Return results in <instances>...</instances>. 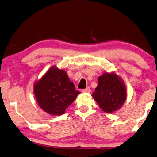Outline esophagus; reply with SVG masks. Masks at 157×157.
I'll return each mask as SVG.
<instances>
[{"label":"esophagus","mask_w":157,"mask_h":157,"mask_svg":"<svg viewBox=\"0 0 157 157\" xmlns=\"http://www.w3.org/2000/svg\"><path fill=\"white\" fill-rule=\"evenodd\" d=\"M82 91L83 93H90V88L89 87H87L85 89H83Z\"/></svg>","instance_id":"34e87169"}]
</instances>
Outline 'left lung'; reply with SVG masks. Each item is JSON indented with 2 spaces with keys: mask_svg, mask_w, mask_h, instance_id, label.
<instances>
[{
  "mask_svg": "<svg viewBox=\"0 0 157 157\" xmlns=\"http://www.w3.org/2000/svg\"><path fill=\"white\" fill-rule=\"evenodd\" d=\"M98 86L93 93L94 100L107 113L122 107L126 100V88L124 81L115 72L104 73L98 79Z\"/></svg>",
  "mask_w": 157,
  "mask_h": 157,
  "instance_id": "8db88e82",
  "label": "left lung"
}]
</instances>
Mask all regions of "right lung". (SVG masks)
I'll return each mask as SVG.
<instances>
[{
    "instance_id": "1",
    "label": "right lung",
    "mask_w": 157,
    "mask_h": 157,
    "mask_svg": "<svg viewBox=\"0 0 157 157\" xmlns=\"http://www.w3.org/2000/svg\"><path fill=\"white\" fill-rule=\"evenodd\" d=\"M33 93L39 107L52 116L63 114L80 94L65 71L55 66L34 83Z\"/></svg>"
}]
</instances>
